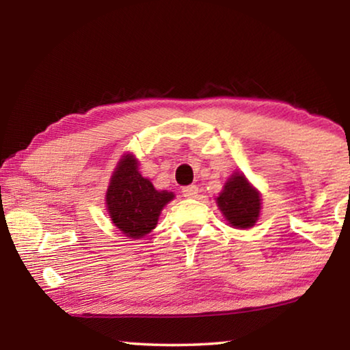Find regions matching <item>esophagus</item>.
I'll use <instances>...</instances> for the list:
<instances>
[{
	"label": "esophagus",
	"instance_id": "1",
	"mask_svg": "<svg viewBox=\"0 0 350 350\" xmlns=\"http://www.w3.org/2000/svg\"><path fill=\"white\" fill-rule=\"evenodd\" d=\"M198 191H199V189H198L196 185H188V187L182 188V194L185 198H196Z\"/></svg>",
	"mask_w": 350,
	"mask_h": 350
}]
</instances>
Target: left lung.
<instances>
[{
    "instance_id": "1",
    "label": "left lung",
    "mask_w": 350,
    "mask_h": 350,
    "mask_svg": "<svg viewBox=\"0 0 350 350\" xmlns=\"http://www.w3.org/2000/svg\"><path fill=\"white\" fill-rule=\"evenodd\" d=\"M216 204L230 227L245 230L258 222L262 199L258 188L252 185L245 174L234 171L224 183Z\"/></svg>"
}]
</instances>
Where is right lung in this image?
Here are the masks:
<instances>
[{"label": "right lung", "mask_w": 350, "mask_h": 350, "mask_svg": "<svg viewBox=\"0 0 350 350\" xmlns=\"http://www.w3.org/2000/svg\"><path fill=\"white\" fill-rule=\"evenodd\" d=\"M174 199L173 191L156 189L140 174L133 152L118 159L106 189L105 204L112 224L129 239H140L156 228L163 206Z\"/></svg>", "instance_id": "add662e5"}]
</instances>
